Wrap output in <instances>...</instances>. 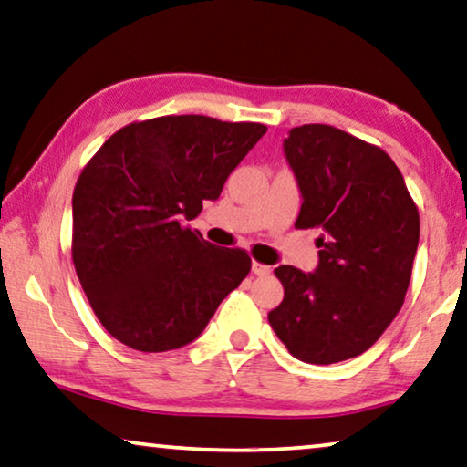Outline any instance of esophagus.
Returning <instances> with one entry per match:
<instances>
[{
    "label": "esophagus",
    "instance_id": "obj_1",
    "mask_svg": "<svg viewBox=\"0 0 467 467\" xmlns=\"http://www.w3.org/2000/svg\"><path fill=\"white\" fill-rule=\"evenodd\" d=\"M270 266H266V264H260V262H254L252 264V273L255 275V276H266V275H270Z\"/></svg>",
    "mask_w": 467,
    "mask_h": 467
}]
</instances>
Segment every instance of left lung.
<instances>
[{"instance_id": "left-lung-1", "label": "left lung", "mask_w": 467, "mask_h": 467, "mask_svg": "<svg viewBox=\"0 0 467 467\" xmlns=\"http://www.w3.org/2000/svg\"><path fill=\"white\" fill-rule=\"evenodd\" d=\"M302 207L317 228L315 273L278 266L281 306L268 315L296 358L331 365L368 350L405 302L420 243V213L396 163L331 125H302L283 140Z\"/></svg>"}]
</instances>
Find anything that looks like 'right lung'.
Instances as JSON below:
<instances>
[{
	"label": "right lung",
	"mask_w": 467,
	"mask_h": 467,
	"mask_svg": "<svg viewBox=\"0 0 467 467\" xmlns=\"http://www.w3.org/2000/svg\"><path fill=\"white\" fill-rule=\"evenodd\" d=\"M262 123L203 115L125 125L100 146L73 192V264L110 336L140 352L197 339L252 270L243 249L186 226L220 197Z\"/></svg>",
	"instance_id": "1"
}]
</instances>
